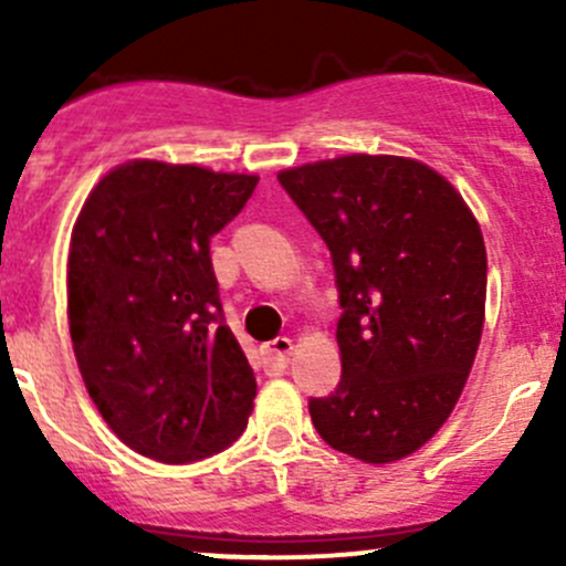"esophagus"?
I'll return each mask as SVG.
<instances>
[{
    "label": "esophagus",
    "mask_w": 566,
    "mask_h": 566,
    "mask_svg": "<svg viewBox=\"0 0 566 566\" xmlns=\"http://www.w3.org/2000/svg\"><path fill=\"white\" fill-rule=\"evenodd\" d=\"M290 350H293V342L287 336H279V339L268 342L262 356H265V367L273 369V373H282L290 361Z\"/></svg>",
    "instance_id": "esophagus-1"
}]
</instances>
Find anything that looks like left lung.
<instances>
[{"label":"left lung","mask_w":566,"mask_h":566,"mask_svg":"<svg viewBox=\"0 0 566 566\" xmlns=\"http://www.w3.org/2000/svg\"><path fill=\"white\" fill-rule=\"evenodd\" d=\"M279 182L328 247L342 306V380L310 399L312 424L350 458H405L449 419L471 373L482 230L452 182L410 158L342 156Z\"/></svg>","instance_id":"1"}]
</instances>
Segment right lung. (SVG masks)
I'll return each instance as SVG.
<instances>
[{
  "label": "right lung",
  "mask_w": 566,
  "mask_h": 566,
  "mask_svg": "<svg viewBox=\"0 0 566 566\" xmlns=\"http://www.w3.org/2000/svg\"><path fill=\"white\" fill-rule=\"evenodd\" d=\"M254 175L130 161L84 202L67 256V319L90 397L123 443L180 465L230 447L256 380L224 319L210 238Z\"/></svg>",
  "instance_id": "add662e5"
}]
</instances>
